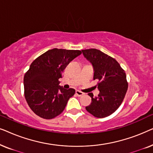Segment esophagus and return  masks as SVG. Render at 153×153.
I'll return each mask as SVG.
<instances>
[{"label": "esophagus", "mask_w": 153, "mask_h": 153, "mask_svg": "<svg viewBox=\"0 0 153 153\" xmlns=\"http://www.w3.org/2000/svg\"><path fill=\"white\" fill-rule=\"evenodd\" d=\"M83 93H82V92L80 91H76V95L77 96H79V97H81V96H82L83 95Z\"/></svg>", "instance_id": "1"}]
</instances>
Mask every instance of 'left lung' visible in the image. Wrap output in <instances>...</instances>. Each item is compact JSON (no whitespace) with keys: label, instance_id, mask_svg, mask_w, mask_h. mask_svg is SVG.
Masks as SVG:
<instances>
[{"label":"left lung","instance_id":"1","mask_svg":"<svg viewBox=\"0 0 153 153\" xmlns=\"http://www.w3.org/2000/svg\"><path fill=\"white\" fill-rule=\"evenodd\" d=\"M83 55L90 60L94 68V80H98L100 94L93 97L88 93L92 102L85 106L88 112L96 118H105L118 109L126 95L128 83L125 70L114 58L100 50H82Z\"/></svg>","mask_w":153,"mask_h":153}]
</instances>
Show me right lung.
Listing matches in <instances>:
<instances>
[{"mask_svg":"<svg viewBox=\"0 0 153 153\" xmlns=\"http://www.w3.org/2000/svg\"><path fill=\"white\" fill-rule=\"evenodd\" d=\"M81 53L80 50L54 48L33 60L24 75V96L37 116L52 119L63 111L75 90L62 88L59 79L67 65Z\"/></svg>","mask_w":153,"mask_h":153,"instance_id":"right-lung-1","label":"right lung"}]
</instances>
